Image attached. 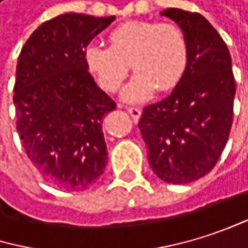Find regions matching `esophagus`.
Instances as JSON below:
<instances>
[{
  "label": "esophagus",
  "instance_id": "esophagus-1",
  "mask_svg": "<svg viewBox=\"0 0 248 248\" xmlns=\"http://www.w3.org/2000/svg\"><path fill=\"white\" fill-rule=\"evenodd\" d=\"M128 113H129V114L134 117V120L137 122V120H140L142 110H141V108H138V107H129V108H128Z\"/></svg>",
  "mask_w": 248,
  "mask_h": 248
}]
</instances>
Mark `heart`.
I'll list each match as a JSON object with an SVG mask.
<instances>
[{
	"mask_svg": "<svg viewBox=\"0 0 248 248\" xmlns=\"http://www.w3.org/2000/svg\"><path fill=\"white\" fill-rule=\"evenodd\" d=\"M110 46L90 43L84 59L106 91L114 93L126 78L129 65L137 72L122 91V98L140 103L158 88H174L189 65V45L183 30L173 23L128 21L111 30Z\"/></svg>",
	"mask_w": 248,
	"mask_h": 248,
	"instance_id": "heart-1",
	"label": "heart"
}]
</instances>
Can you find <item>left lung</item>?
Listing matches in <instances>:
<instances>
[{
	"instance_id": "8db88e82",
	"label": "left lung",
	"mask_w": 248,
	"mask_h": 248,
	"mask_svg": "<svg viewBox=\"0 0 248 248\" xmlns=\"http://www.w3.org/2000/svg\"><path fill=\"white\" fill-rule=\"evenodd\" d=\"M185 33L189 65L164 100L147 106L140 131L153 171L166 183L185 185L208 174L221 157L232 125L235 79L230 50L198 13H161Z\"/></svg>"
}]
</instances>
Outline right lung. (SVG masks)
Wrapping results in <instances>:
<instances>
[{
    "instance_id": "right-lung-1",
    "label": "right lung",
    "mask_w": 248,
    "mask_h": 248,
    "mask_svg": "<svg viewBox=\"0 0 248 248\" xmlns=\"http://www.w3.org/2000/svg\"><path fill=\"white\" fill-rule=\"evenodd\" d=\"M113 20L58 16L31 33L18 56L17 132L43 180L65 190L90 187L107 164L101 122L116 103L88 72L84 49Z\"/></svg>"
}]
</instances>
